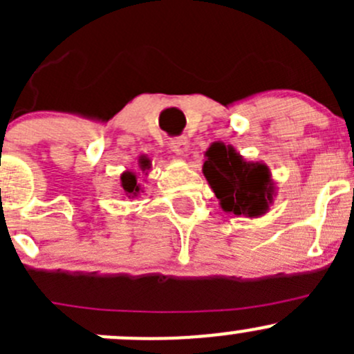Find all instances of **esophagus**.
<instances>
[{
	"instance_id": "34e87169",
	"label": "esophagus",
	"mask_w": 354,
	"mask_h": 354,
	"mask_svg": "<svg viewBox=\"0 0 354 354\" xmlns=\"http://www.w3.org/2000/svg\"><path fill=\"white\" fill-rule=\"evenodd\" d=\"M169 149L173 154L180 157H187L190 154V142H188L187 138H174V140L169 144Z\"/></svg>"
}]
</instances>
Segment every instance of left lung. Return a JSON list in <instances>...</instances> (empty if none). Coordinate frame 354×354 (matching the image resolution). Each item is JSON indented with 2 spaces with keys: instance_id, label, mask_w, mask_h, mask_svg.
Instances as JSON below:
<instances>
[{
  "instance_id": "8db88e82",
  "label": "left lung",
  "mask_w": 354,
  "mask_h": 354,
  "mask_svg": "<svg viewBox=\"0 0 354 354\" xmlns=\"http://www.w3.org/2000/svg\"><path fill=\"white\" fill-rule=\"evenodd\" d=\"M202 173L224 212L262 217L276 198V183L266 162L246 160L233 145L214 142L205 151Z\"/></svg>"
}]
</instances>
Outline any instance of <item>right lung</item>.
<instances>
[{"instance_id": "obj_1", "label": "right lung", "mask_w": 354, "mask_h": 354, "mask_svg": "<svg viewBox=\"0 0 354 354\" xmlns=\"http://www.w3.org/2000/svg\"><path fill=\"white\" fill-rule=\"evenodd\" d=\"M138 167H140L142 173L147 176V173L152 167V160L147 156L138 157ZM121 195H124L127 198H137L142 194V183L138 181L137 173L133 169H127L121 173Z\"/></svg>"}]
</instances>
